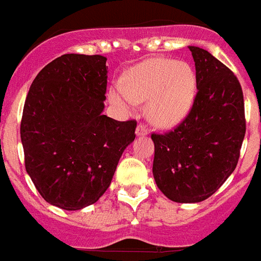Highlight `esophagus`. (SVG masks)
<instances>
[{"instance_id": "esophagus-1", "label": "esophagus", "mask_w": 261, "mask_h": 261, "mask_svg": "<svg viewBox=\"0 0 261 261\" xmlns=\"http://www.w3.org/2000/svg\"><path fill=\"white\" fill-rule=\"evenodd\" d=\"M135 134H137V137H144V135H148L149 134L148 127L145 126V124H138V126H137V130H135Z\"/></svg>"}]
</instances>
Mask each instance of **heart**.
<instances>
[{
  "mask_svg": "<svg viewBox=\"0 0 261 261\" xmlns=\"http://www.w3.org/2000/svg\"><path fill=\"white\" fill-rule=\"evenodd\" d=\"M197 94L196 71L186 61L149 59L134 65L123 83L108 90L109 102L122 113H133L138 102H146L149 120L163 128L178 126L190 112Z\"/></svg>",
  "mask_w": 261,
  "mask_h": 261,
  "instance_id": "heart-1",
  "label": "heart"
}]
</instances>
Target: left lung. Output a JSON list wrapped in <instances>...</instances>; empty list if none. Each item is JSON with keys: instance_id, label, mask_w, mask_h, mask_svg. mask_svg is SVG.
<instances>
[{"instance_id": "obj_1", "label": "left lung", "mask_w": 261, "mask_h": 261, "mask_svg": "<svg viewBox=\"0 0 261 261\" xmlns=\"http://www.w3.org/2000/svg\"><path fill=\"white\" fill-rule=\"evenodd\" d=\"M197 76L190 112L174 131L152 134L153 176L171 201L211 197L236 170L245 137L244 94L230 69L201 47L189 46Z\"/></svg>"}]
</instances>
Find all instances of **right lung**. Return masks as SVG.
<instances>
[{
	"label": "right lung",
	"mask_w": 261,
	"mask_h": 261,
	"mask_svg": "<svg viewBox=\"0 0 261 261\" xmlns=\"http://www.w3.org/2000/svg\"><path fill=\"white\" fill-rule=\"evenodd\" d=\"M108 67L99 55H63L42 68L20 124L25 171L43 200L65 211L98 201L109 188L135 120L104 115Z\"/></svg>",
	"instance_id": "add662e5"
}]
</instances>
